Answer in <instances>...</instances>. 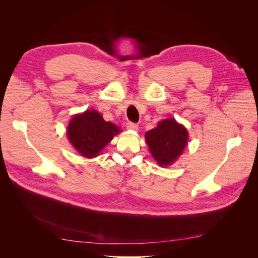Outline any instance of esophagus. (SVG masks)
Listing matches in <instances>:
<instances>
[{
  "mask_svg": "<svg viewBox=\"0 0 258 258\" xmlns=\"http://www.w3.org/2000/svg\"><path fill=\"white\" fill-rule=\"evenodd\" d=\"M126 127L129 130H138V124L135 123V122H132V121H128L126 123Z\"/></svg>",
  "mask_w": 258,
  "mask_h": 258,
  "instance_id": "esophagus-1",
  "label": "esophagus"
}]
</instances>
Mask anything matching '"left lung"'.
I'll list each match as a JSON object with an SVG mask.
<instances>
[{"label":"left lung","instance_id":"8db88e82","mask_svg":"<svg viewBox=\"0 0 258 258\" xmlns=\"http://www.w3.org/2000/svg\"><path fill=\"white\" fill-rule=\"evenodd\" d=\"M145 139L156 161L160 166H168L184 151L188 134L182 124L169 118L160 121L157 128L147 131Z\"/></svg>","mask_w":258,"mask_h":258}]
</instances>
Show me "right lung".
Returning a JSON list of instances; mask_svg holds the SVG:
<instances>
[{
  "label": "right lung",
  "instance_id": "obj_1",
  "mask_svg": "<svg viewBox=\"0 0 258 258\" xmlns=\"http://www.w3.org/2000/svg\"><path fill=\"white\" fill-rule=\"evenodd\" d=\"M118 132V127L105 121L97 111L90 110L73 117L68 127V138L77 152L91 158L98 156Z\"/></svg>",
  "mask_w": 258,
  "mask_h": 258
}]
</instances>
